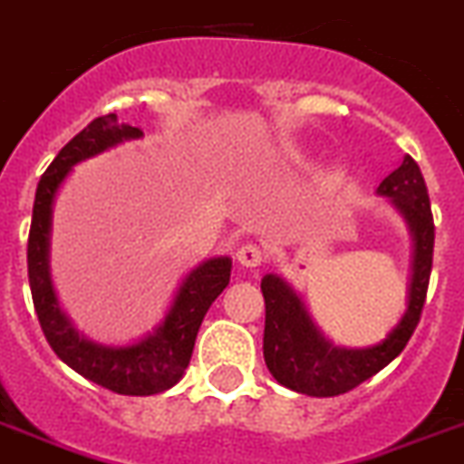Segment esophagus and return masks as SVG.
Here are the masks:
<instances>
[{"label": "esophagus", "mask_w": 464, "mask_h": 464, "mask_svg": "<svg viewBox=\"0 0 464 464\" xmlns=\"http://www.w3.org/2000/svg\"><path fill=\"white\" fill-rule=\"evenodd\" d=\"M237 260H239L244 267H258V265L265 263V251L258 246V244H244L237 251Z\"/></svg>", "instance_id": "obj_1"}]
</instances>
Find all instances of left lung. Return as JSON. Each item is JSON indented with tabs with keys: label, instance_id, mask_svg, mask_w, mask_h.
Listing matches in <instances>:
<instances>
[{
	"label": "left lung",
	"instance_id": "8db88e82",
	"mask_svg": "<svg viewBox=\"0 0 464 464\" xmlns=\"http://www.w3.org/2000/svg\"><path fill=\"white\" fill-rule=\"evenodd\" d=\"M378 194L390 197L413 235L409 307L382 343L347 350L335 347L319 334L298 293L286 281L276 275H265L260 281L265 298V363L276 382L288 390L307 397H338L354 390L401 354L420 322L434 256V218L425 178L413 157H403L401 166L378 185Z\"/></svg>",
	"mask_w": 464,
	"mask_h": 464
}]
</instances>
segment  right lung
<instances>
[{
	"label": "right lung",
	"mask_w": 464,
	"mask_h": 464,
	"mask_svg": "<svg viewBox=\"0 0 464 464\" xmlns=\"http://www.w3.org/2000/svg\"><path fill=\"white\" fill-rule=\"evenodd\" d=\"M140 136L142 130L136 126L119 124L117 114L93 119L84 130H79L51 161L39 180L30 239H27L30 291H33L39 326L49 340L51 350L86 380L129 397L160 394L183 378L185 368L192 359L194 340L199 334L201 322L213 300L229 284V270H232L229 258H208L197 265L185 276L183 286L178 288L176 300L164 322L133 345L110 347L91 343L84 335H79L70 319L63 314L49 275L51 211H53L55 192L74 164L96 157L119 142Z\"/></svg>",
	"instance_id": "right-lung-1"
}]
</instances>
